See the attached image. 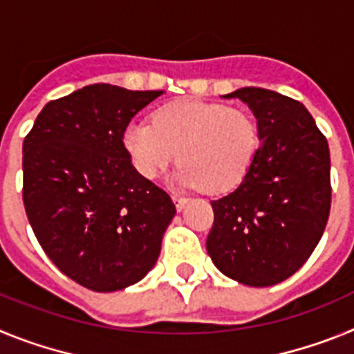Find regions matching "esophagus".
Listing matches in <instances>:
<instances>
[{"label":"esophagus","mask_w":354,"mask_h":354,"mask_svg":"<svg viewBox=\"0 0 354 354\" xmlns=\"http://www.w3.org/2000/svg\"><path fill=\"white\" fill-rule=\"evenodd\" d=\"M171 200H174V204H175V207H177V211H183L184 205L187 204V198H186V196L171 195Z\"/></svg>","instance_id":"34e87169"}]
</instances>
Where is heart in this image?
I'll return each mask as SVG.
<instances>
[{
	"label": "heart",
	"mask_w": 354,
	"mask_h": 354,
	"mask_svg": "<svg viewBox=\"0 0 354 354\" xmlns=\"http://www.w3.org/2000/svg\"><path fill=\"white\" fill-rule=\"evenodd\" d=\"M122 143L145 179H156L179 158L177 183L225 193L239 186L252 168L261 133L246 109L180 99L156 109L152 124L129 122Z\"/></svg>",
	"instance_id": "obj_1"
}]
</instances>
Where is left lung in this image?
Instances as JSON below:
<instances>
[{
  "instance_id": "obj_1",
  "label": "left lung",
  "mask_w": 354,
  "mask_h": 354,
  "mask_svg": "<svg viewBox=\"0 0 354 354\" xmlns=\"http://www.w3.org/2000/svg\"><path fill=\"white\" fill-rule=\"evenodd\" d=\"M237 97L259 124L261 147L232 193L212 200L207 253L228 278L268 287L294 274L323 236L331 205L330 149L308 109L273 90Z\"/></svg>"
}]
</instances>
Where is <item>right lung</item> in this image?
<instances>
[{"mask_svg":"<svg viewBox=\"0 0 354 354\" xmlns=\"http://www.w3.org/2000/svg\"><path fill=\"white\" fill-rule=\"evenodd\" d=\"M162 90L97 83L48 102L23 143V202L53 264L97 292L140 282L175 216L131 165L122 134Z\"/></svg>","mask_w":354,"mask_h":354,"instance_id":"add662e5","label":"right lung"}]
</instances>
